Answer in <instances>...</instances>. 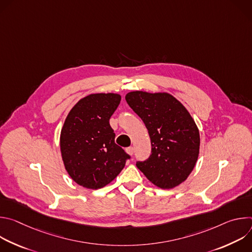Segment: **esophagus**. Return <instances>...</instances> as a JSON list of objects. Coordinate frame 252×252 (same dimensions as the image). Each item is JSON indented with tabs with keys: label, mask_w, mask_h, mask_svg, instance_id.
<instances>
[{
	"label": "esophagus",
	"mask_w": 252,
	"mask_h": 252,
	"mask_svg": "<svg viewBox=\"0 0 252 252\" xmlns=\"http://www.w3.org/2000/svg\"><path fill=\"white\" fill-rule=\"evenodd\" d=\"M126 152L129 155V156H132V154H133V148L132 147H129V148H126Z\"/></svg>",
	"instance_id": "obj_1"
}]
</instances>
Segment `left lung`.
Segmentation results:
<instances>
[{
  "instance_id": "8db88e82",
  "label": "left lung",
  "mask_w": 252,
  "mask_h": 252,
  "mask_svg": "<svg viewBox=\"0 0 252 252\" xmlns=\"http://www.w3.org/2000/svg\"><path fill=\"white\" fill-rule=\"evenodd\" d=\"M126 100L145 123L152 155L137 168L156 187L173 189L193 170L199 155L198 127L185 105L168 93L129 92Z\"/></svg>"
}]
</instances>
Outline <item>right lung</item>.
<instances>
[{
  "label": "right lung",
  "instance_id": "1",
  "mask_svg": "<svg viewBox=\"0 0 252 252\" xmlns=\"http://www.w3.org/2000/svg\"><path fill=\"white\" fill-rule=\"evenodd\" d=\"M121 94H92L81 98L63 123L60 147L63 165L79 186L98 189L112 183L129 156L115 142L110 119Z\"/></svg>",
  "mask_w": 252,
  "mask_h": 252
}]
</instances>
